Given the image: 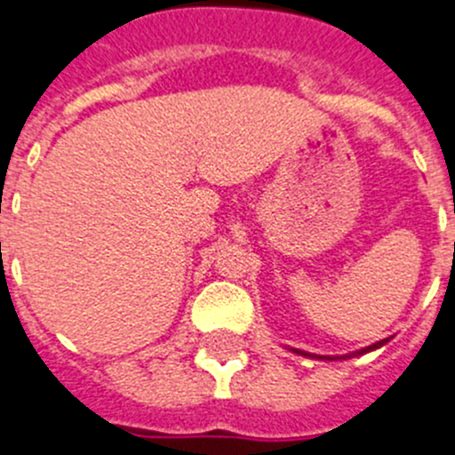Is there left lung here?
<instances>
[{
  "instance_id": "8db88e82",
  "label": "left lung",
  "mask_w": 455,
  "mask_h": 455,
  "mask_svg": "<svg viewBox=\"0 0 455 455\" xmlns=\"http://www.w3.org/2000/svg\"><path fill=\"white\" fill-rule=\"evenodd\" d=\"M385 342H389V339H380V342H376V345H371V347H367V349H363V351H358V355H363V354H367V351H373V349H378V347H382L385 345ZM295 354H299V355H311V354H302V351H295ZM313 358V355H311ZM317 358V355H315ZM322 360H335V358H326V355H320Z\"/></svg>"
}]
</instances>
